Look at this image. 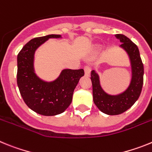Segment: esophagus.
I'll return each instance as SVG.
<instances>
[{"label": "esophagus", "mask_w": 152, "mask_h": 152, "mask_svg": "<svg viewBox=\"0 0 152 152\" xmlns=\"http://www.w3.org/2000/svg\"><path fill=\"white\" fill-rule=\"evenodd\" d=\"M84 73H85V75H87V76H89L90 75V73H91V67L89 66V65H86L85 67H84Z\"/></svg>", "instance_id": "1"}]
</instances>
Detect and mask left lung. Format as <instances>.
Masks as SVG:
<instances>
[{
	"label": "left lung",
	"instance_id": "obj_1",
	"mask_svg": "<svg viewBox=\"0 0 152 152\" xmlns=\"http://www.w3.org/2000/svg\"><path fill=\"white\" fill-rule=\"evenodd\" d=\"M116 37L122 42L120 47L127 52L131 61L132 80L129 88L120 94H107L100 87L97 74L94 70L91 74L94 102L101 112L107 115H119L129 110L139 99L143 85L144 66L139 48L124 35L116 34Z\"/></svg>",
	"mask_w": 152,
	"mask_h": 152
}]
</instances>
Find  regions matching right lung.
Instances as JSON below:
<instances>
[{
    "label": "right lung",
    "mask_w": 152,
    "mask_h": 152,
    "mask_svg": "<svg viewBox=\"0 0 152 152\" xmlns=\"http://www.w3.org/2000/svg\"><path fill=\"white\" fill-rule=\"evenodd\" d=\"M50 38H61V35L33 39L17 56V81L20 93L28 107L43 116H56L69 107L74 90L84 75V69H64L52 82L44 81L36 76L33 68L35 52Z\"/></svg>",
    "instance_id": "add662e5"
}]
</instances>
